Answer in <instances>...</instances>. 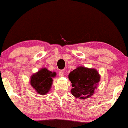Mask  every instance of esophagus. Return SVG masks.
I'll return each mask as SVG.
<instances>
[{"instance_id":"obj_1","label":"esophagus","mask_w":128,"mask_h":128,"mask_svg":"<svg viewBox=\"0 0 128 128\" xmlns=\"http://www.w3.org/2000/svg\"><path fill=\"white\" fill-rule=\"evenodd\" d=\"M58 75H59V76H64V72L63 70H59V72H58Z\"/></svg>"}]
</instances>
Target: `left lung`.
I'll return each mask as SVG.
<instances>
[{
    "mask_svg": "<svg viewBox=\"0 0 128 128\" xmlns=\"http://www.w3.org/2000/svg\"><path fill=\"white\" fill-rule=\"evenodd\" d=\"M69 79L72 83L71 94L82 100L92 96L100 81V76L94 69L80 66L70 72Z\"/></svg>",
    "mask_w": 128,
    "mask_h": 128,
    "instance_id": "left-lung-1",
    "label": "left lung"
}]
</instances>
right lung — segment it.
Instances as JSON below:
<instances>
[{
  "label": "right lung",
  "instance_id": "obj_1",
  "mask_svg": "<svg viewBox=\"0 0 128 128\" xmlns=\"http://www.w3.org/2000/svg\"><path fill=\"white\" fill-rule=\"evenodd\" d=\"M55 76V72L42 68L31 76L30 84L39 94L44 95L50 90L52 83V77Z\"/></svg>",
  "mask_w": 128,
  "mask_h": 128
}]
</instances>
